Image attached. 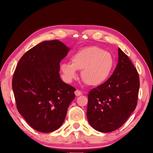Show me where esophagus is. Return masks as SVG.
Here are the masks:
<instances>
[{
    "label": "esophagus",
    "instance_id": "esophagus-1",
    "mask_svg": "<svg viewBox=\"0 0 153 153\" xmlns=\"http://www.w3.org/2000/svg\"><path fill=\"white\" fill-rule=\"evenodd\" d=\"M74 93H75V95L76 96H80V95H82V92L80 91H79V90H76Z\"/></svg>",
    "mask_w": 153,
    "mask_h": 153
}]
</instances>
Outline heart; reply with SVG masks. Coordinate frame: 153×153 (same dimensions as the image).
Wrapping results in <instances>:
<instances>
[{
	"mask_svg": "<svg viewBox=\"0 0 153 153\" xmlns=\"http://www.w3.org/2000/svg\"><path fill=\"white\" fill-rule=\"evenodd\" d=\"M71 63L60 64L59 69L64 81L72 82L77 77V71H81L82 81L91 86H97L105 82L115 64L110 53L95 46H87L77 51L71 56Z\"/></svg>",
	"mask_w": 153,
	"mask_h": 153,
	"instance_id": "obj_1",
	"label": "heart"
}]
</instances>
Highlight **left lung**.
Masks as SVG:
<instances>
[{"label":"left lung","instance_id":"8db88e82","mask_svg":"<svg viewBox=\"0 0 153 153\" xmlns=\"http://www.w3.org/2000/svg\"><path fill=\"white\" fill-rule=\"evenodd\" d=\"M139 88L136 69L118 48V60L113 74L88 94L87 117L91 126L102 133L121 127L137 105Z\"/></svg>","mask_w":153,"mask_h":153}]
</instances>
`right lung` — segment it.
Masks as SVG:
<instances>
[{
    "label": "right lung",
    "instance_id": "add662e5",
    "mask_svg": "<svg viewBox=\"0 0 153 153\" xmlns=\"http://www.w3.org/2000/svg\"><path fill=\"white\" fill-rule=\"evenodd\" d=\"M69 50L59 40L45 41L24 54L16 67L12 89L17 110L38 131L58 129L75 98L76 89L59 73V63Z\"/></svg>",
    "mask_w": 153,
    "mask_h": 153
}]
</instances>
